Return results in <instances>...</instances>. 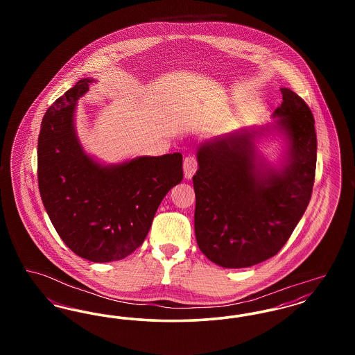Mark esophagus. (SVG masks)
I'll return each instance as SVG.
<instances>
[{"mask_svg":"<svg viewBox=\"0 0 355 355\" xmlns=\"http://www.w3.org/2000/svg\"><path fill=\"white\" fill-rule=\"evenodd\" d=\"M198 168V162H197V158L194 155H187L185 159H184V174H185V178L190 180L194 173L197 171Z\"/></svg>","mask_w":355,"mask_h":355,"instance_id":"1","label":"esophagus"}]
</instances>
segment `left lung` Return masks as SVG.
Instances as JSON below:
<instances>
[{
    "instance_id": "obj_1",
    "label": "left lung",
    "mask_w": 355,
    "mask_h": 355,
    "mask_svg": "<svg viewBox=\"0 0 355 355\" xmlns=\"http://www.w3.org/2000/svg\"><path fill=\"white\" fill-rule=\"evenodd\" d=\"M270 128L236 130L200 145L194 230L200 250L222 268L239 269L278 253L311 198L317 164L314 117L307 103L282 87ZM278 130L287 137V158L278 170L264 164L253 139Z\"/></svg>"
}]
</instances>
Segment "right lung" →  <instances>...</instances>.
<instances>
[{"label":"right lung","mask_w":355,"mask_h":355,"mask_svg":"<svg viewBox=\"0 0 355 355\" xmlns=\"http://www.w3.org/2000/svg\"><path fill=\"white\" fill-rule=\"evenodd\" d=\"M94 80H80L46 110L37 148L38 189L51 223L73 253L119 261L148 236L164 197L184 178L182 154L101 165L84 152L76 105Z\"/></svg>","instance_id":"1"}]
</instances>
